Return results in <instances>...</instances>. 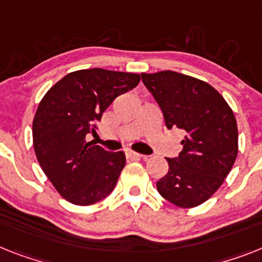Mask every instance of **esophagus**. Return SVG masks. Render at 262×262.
I'll return each instance as SVG.
<instances>
[{"label": "esophagus", "instance_id": "1", "mask_svg": "<svg viewBox=\"0 0 262 262\" xmlns=\"http://www.w3.org/2000/svg\"><path fill=\"white\" fill-rule=\"evenodd\" d=\"M126 156L129 158H132V160H145V158H146V156L140 155V153H136V151H127Z\"/></svg>", "mask_w": 262, "mask_h": 262}]
</instances>
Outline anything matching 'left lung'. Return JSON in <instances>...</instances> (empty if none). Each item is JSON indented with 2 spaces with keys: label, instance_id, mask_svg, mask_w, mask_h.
<instances>
[{
  "label": "left lung",
  "instance_id": "1",
  "mask_svg": "<svg viewBox=\"0 0 262 262\" xmlns=\"http://www.w3.org/2000/svg\"><path fill=\"white\" fill-rule=\"evenodd\" d=\"M142 82L161 107L166 127L185 137L176 158H166L168 173L157 181L158 193L180 208H194L209 200L232 170L238 153L236 117L209 83L164 70L141 73Z\"/></svg>",
  "mask_w": 262,
  "mask_h": 262
}]
</instances>
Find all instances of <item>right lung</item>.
<instances>
[{
  "mask_svg": "<svg viewBox=\"0 0 262 262\" xmlns=\"http://www.w3.org/2000/svg\"><path fill=\"white\" fill-rule=\"evenodd\" d=\"M140 74L100 68L72 72L50 88L33 120V146L56 190L74 205H92L112 193L125 166L124 151L85 141L116 97Z\"/></svg>",
  "mask_w": 262,
  "mask_h": 262,
  "instance_id": "right-lung-1",
  "label": "right lung"
}]
</instances>
